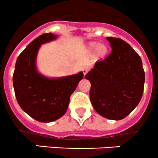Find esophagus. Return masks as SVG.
<instances>
[{
  "label": "esophagus",
  "mask_w": 158,
  "mask_h": 158,
  "mask_svg": "<svg viewBox=\"0 0 158 158\" xmlns=\"http://www.w3.org/2000/svg\"><path fill=\"white\" fill-rule=\"evenodd\" d=\"M82 71H83V73H84V75H86V74H87V73L89 71V68L88 67H84L82 69Z\"/></svg>",
  "instance_id": "1"
}]
</instances>
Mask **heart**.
I'll return each instance as SVG.
<instances>
[{"label":"heart","mask_w":158,"mask_h":158,"mask_svg":"<svg viewBox=\"0 0 158 158\" xmlns=\"http://www.w3.org/2000/svg\"><path fill=\"white\" fill-rule=\"evenodd\" d=\"M97 47H98V44H97L90 43V44H89L88 48L90 50H94ZM98 52H99L101 54H104V53L106 52V48L104 46H103V45H101V46L98 47Z\"/></svg>","instance_id":"obj_1"}]
</instances>
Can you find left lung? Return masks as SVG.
I'll list each match as a JSON object with an SVG mask.
<instances>
[{
    "mask_svg": "<svg viewBox=\"0 0 158 158\" xmlns=\"http://www.w3.org/2000/svg\"><path fill=\"white\" fill-rule=\"evenodd\" d=\"M112 51L96 62L85 75L91 84L90 99L94 110L104 118L121 120L140 102L145 74L141 59L124 40L107 37Z\"/></svg>",
    "mask_w": 158,
    "mask_h": 158,
    "instance_id": "obj_1",
    "label": "left lung"
}]
</instances>
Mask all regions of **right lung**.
I'll use <instances>...</instances> for the list:
<instances>
[{"instance_id": "1", "label": "right lung", "mask_w": 158, "mask_h": 158, "mask_svg": "<svg viewBox=\"0 0 158 158\" xmlns=\"http://www.w3.org/2000/svg\"><path fill=\"white\" fill-rule=\"evenodd\" d=\"M57 37L48 33L34 39L18 56L14 72L13 85L20 107L40 122H51L64 114L70 97L84 77L83 72H79L50 79L38 73L36 58L40 45Z\"/></svg>"}]
</instances>
